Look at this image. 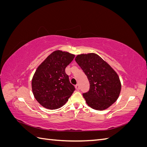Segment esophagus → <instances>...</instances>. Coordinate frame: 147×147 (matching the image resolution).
<instances>
[{
  "label": "esophagus",
  "instance_id": "esophagus-1",
  "mask_svg": "<svg viewBox=\"0 0 147 147\" xmlns=\"http://www.w3.org/2000/svg\"><path fill=\"white\" fill-rule=\"evenodd\" d=\"M75 89H76L77 90H80V86L78 85V84H77V85L75 86Z\"/></svg>",
  "mask_w": 147,
  "mask_h": 147
}]
</instances>
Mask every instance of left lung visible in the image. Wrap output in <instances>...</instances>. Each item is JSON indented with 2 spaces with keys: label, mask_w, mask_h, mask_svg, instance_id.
Returning <instances> with one entry per match:
<instances>
[{
  "label": "left lung",
  "mask_w": 147,
  "mask_h": 147,
  "mask_svg": "<svg viewBox=\"0 0 147 147\" xmlns=\"http://www.w3.org/2000/svg\"><path fill=\"white\" fill-rule=\"evenodd\" d=\"M75 60L90 82V90L83 94L86 104L97 110L109 108L118 99L121 91L117 72L95 53L78 55Z\"/></svg>",
  "instance_id": "1"
}]
</instances>
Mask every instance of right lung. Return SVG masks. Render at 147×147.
Instances as JSON below:
<instances>
[{
    "label": "right lung",
    "instance_id": "right-lung-1",
    "mask_svg": "<svg viewBox=\"0 0 147 147\" xmlns=\"http://www.w3.org/2000/svg\"><path fill=\"white\" fill-rule=\"evenodd\" d=\"M75 57L68 52L56 50L40 65L32 80L34 97L43 107L50 110L63 106L75 91L65 69Z\"/></svg>",
    "mask_w": 147,
    "mask_h": 147
}]
</instances>
